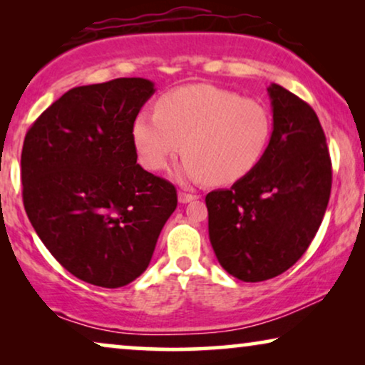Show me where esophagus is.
I'll list each match as a JSON object with an SVG mask.
<instances>
[{"mask_svg":"<svg viewBox=\"0 0 365 365\" xmlns=\"http://www.w3.org/2000/svg\"><path fill=\"white\" fill-rule=\"evenodd\" d=\"M178 196H179V202H182V204L191 202V201H194V199H197V194L187 192L186 189H181V191H179Z\"/></svg>","mask_w":365,"mask_h":365,"instance_id":"1","label":"esophagus"}]
</instances>
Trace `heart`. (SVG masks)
Segmentation results:
<instances>
[{
  "label": "heart",
  "mask_w": 365,
  "mask_h": 365,
  "mask_svg": "<svg viewBox=\"0 0 365 365\" xmlns=\"http://www.w3.org/2000/svg\"><path fill=\"white\" fill-rule=\"evenodd\" d=\"M272 136L267 108L239 93L189 84L158 99L156 113L141 111L133 143L149 171H161L182 149L181 173L191 181L232 184L259 166Z\"/></svg>",
  "instance_id": "b5f03b06"
}]
</instances>
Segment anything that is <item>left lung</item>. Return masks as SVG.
<instances>
[{"label": "left lung", "instance_id": "8db88e82", "mask_svg": "<svg viewBox=\"0 0 365 365\" xmlns=\"http://www.w3.org/2000/svg\"><path fill=\"white\" fill-rule=\"evenodd\" d=\"M267 93L274 128L262 161L229 189L206 196L217 261L244 282L276 277L302 257L332 187L331 156L316 111L279 84Z\"/></svg>", "mask_w": 365, "mask_h": 365}]
</instances>
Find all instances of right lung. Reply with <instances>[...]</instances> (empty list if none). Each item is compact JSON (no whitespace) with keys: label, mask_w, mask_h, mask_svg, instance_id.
<instances>
[{"label":"right lung","mask_w":365,"mask_h":365,"mask_svg":"<svg viewBox=\"0 0 365 365\" xmlns=\"http://www.w3.org/2000/svg\"><path fill=\"white\" fill-rule=\"evenodd\" d=\"M154 94L143 78L78 86L28 129L23 204L61 266L116 289L141 276L178 206L176 187L139 166L133 123Z\"/></svg>","instance_id":"1"}]
</instances>
